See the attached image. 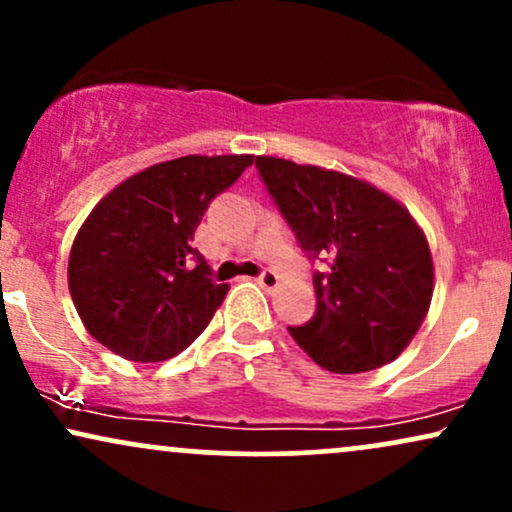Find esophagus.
I'll list each match as a JSON object with an SVG mask.
<instances>
[{
    "mask_svg": "<svg viewBox=\"0 0 512 512\" xmlns=\"http://www.w3.org/2000/svg\"><path fill=\"white\" fill-rule=\"evenodd\" d=\"M257 281H260V286H264L267 291H272L279 286V274L272 272V269H264V272L257 276Z\"/></svg>",
    "mask_w": 512,
    "mask_h": 512,
    "instance_id": "obj_1",
    "label": "esophagus"
}]
</instances>
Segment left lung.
I'll return each instance as SVG.
<instances>
[{
    "label": "left lung",
    "instance_id": "left-lung-1",
    "mask_svg": "<svg viewBox=\"0 0 512 512\" xmlns=\"http://www.w3.org/2000/svg\"><path fill=\"white\" fill-rule=\"evenodd\" d=\"M260 180L315 269V315L291 337L330 373H366L402 354L433 296L428 243L409 211L349 175L257 156Z\"/></svg>",
    "mask_w": 512,
    "mask_h": 512
}]
</instances>
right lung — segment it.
Here are the masks:
<instances>
[{
    "label": "right lung",
    "mask_w": 512,
    "mask_h": 512,
    "mask_svg": "<svg viewBox=\"0 0 512 512\" xmlns=\"http://www.w3.org/2000/svg\"><path fill=\"white\" fill-rule=\"evenodd\" d=\"M252 156H182L132 175L101 199L69 255L81 322L129 361H168L214 317L228 284L192 248L204 211Z\"/></svg>",
    "instance_id": "right-lung-1"
}]
</instances>
